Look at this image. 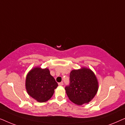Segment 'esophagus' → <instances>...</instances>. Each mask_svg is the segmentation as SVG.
Masks as SVG:
<instances>
[{"label":"esophagus","instance_id":"1","mask_svg":"<svg viewBox=\"0 0 125 125\" xmlns=\"http://www.w3.org/2000/svg\"><path fill=\"white\" fill-rule=\"evenodd\" d=\"M63 84H64V83H63L62 82H61V83H59V86H62Z\"/></svg>","mask_w":125,"mask_h":125}]
</instances>
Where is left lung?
Returning a JSON list of instances; mask_svg holds the SVG:
<instances>
[{"instance_id":"obj_1","label":"left lung","mask_w":125,"mask_h":125,"mask_svg":"<svg viewBox=\"0 0 125 125\" xmlns=\"http://www.w3.org/2000/svg\"><path fill=\"white\" fill-rule=\"evenodd\" d=\"M65 89L68 98L74 104H89L98 92V80L91 69L81 67L71 72L70 85Z\"/></svg>"}]
</instances>
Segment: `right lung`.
Masks as SVG:
<instances>
[{"label":"right lung","mask_w":125,"mask_h":125,"mask_svg":"<svg viewBox=\"0 0 125 125\" xmlns=\"http://www.w3.org/2000/svg\"><path fill=\"white\" fill-rule=\"evenodd\" d=\"M58 86L48 68L36 66L27 73L25 89L28 95L39 102H45L52 97Z\"/></svg>","instance_id":"1"}]
</instances>
